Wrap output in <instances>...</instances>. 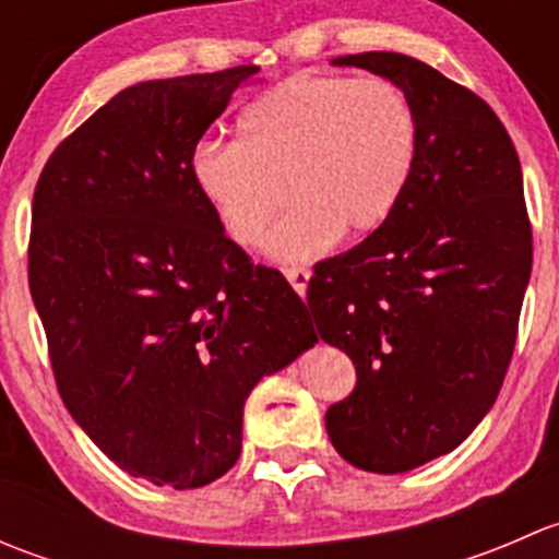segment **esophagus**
Instances as JSON below:
<instances>
[{
  "label": "esophagus",
  "instance_id": "esophagus-1",
  "mask_svg": "<svg viewBox=\"0 0 559 559\" xmlns=\"http://www.w3.org/2000/svg\"><path fill=\"white\" fill-rule=\"evenodd\" d=\"M284 275H286V281L292 284V289H295L300 297H306L308 281H311V270H308V267H286Z\"/></svg>",
  "mask_w": 559,
  "mask_h": 559
}]
</instances>
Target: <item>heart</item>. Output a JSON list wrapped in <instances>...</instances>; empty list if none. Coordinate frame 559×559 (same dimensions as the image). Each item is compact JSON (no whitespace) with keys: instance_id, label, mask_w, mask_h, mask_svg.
Segmentation results:
<instances>
[{"instance_id":"1","label":"heart","mask_w":559,"mask_h":559,"mask_svg":"<svg viewBox=\"0 0 559 559\" xmlns=\"http://www.w3.org/2000/svg\"><path fill=\"white\" fill-rule=\"evenodd\" d=\"M419 123L408 94L381 75H297L253 99L238 116V143L205 140L191 156V180L224 233L262 243L286 202L267 253L306 262L343 233L370 235L408 189Z\"/></svg>"}]
</instances>
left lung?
Listing matches in <instances>:
<instances>
[{"label": "left lung", "mask_w": 559, "mask_h": 559, "mask_svg": "<svg viewBox=\"0 0 559 559\" xmlns=\"http://www.w3.org/2000/svg\"><path fill=\"white\" fill-rule=\"evenodd\" d=\"M332 64L397 83L419 123L400 205L308 286L321 341L357 368L326 411L332 447L359 471L405 473L460 447L503 386L533 270L522 167L492 107L425 61L370 50Z\"/></svg>", "instance_id": "1"}]
</instances>
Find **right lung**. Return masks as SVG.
<instances>
[{
  "label": "right lung",
  "mask_w": 559,
  "mask_h": 559,
  "mask_svg": "<svg viewBox=\"0 0 559 559\" xmlns=\"http://www.w3.org/2000/svg\"><path fill=\"white\" fill-rule=\"evenodd\" d=\"M259 67L118 92L45 165L29 289L72 419L129 476L197 489L238 462L243 405L319 343L284 275L253 267L191 156Z\"/></svg>",
  "instance_id": "obj_1"
}]
</instances>
